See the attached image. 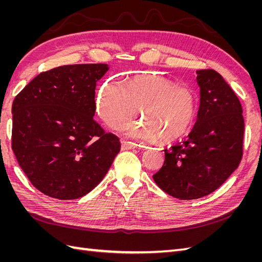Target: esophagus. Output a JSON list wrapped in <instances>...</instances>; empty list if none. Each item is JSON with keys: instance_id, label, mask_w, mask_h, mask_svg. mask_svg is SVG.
<instances>
[{"instance_id": "esophagus-1", "label": "esophagus", "mask_w": 262, "mask_h": 262, "mask_svg": "<svg viewBox=\"0 0 262 262\" xmlns=\"http://www.w3.org/2000/svg\"><path fill=\"white\" fill-rule=\"evenodd\" d=\"M138 144L133 143V142H129V141H121V148L122 149H132V148H136Z\"/></svg>"}]
</instances>
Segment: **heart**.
I'll use <instances>...</instances> for the list:
<instances>
[{
	"instance_id": "heart-1",
	"label": "heart",
	"mask_w": 262,
	"mask_h": 262,
	"mask_svg": "<svg viewBox=\"0 0 262 262\" xmlns=\"http://www.w3.org/2000/svg\"><path fill=\"white\" fill-rule=\"evenodd\" d=\"M97 109L100 118L113 129H120L133 121L140 110L144 123L126 126L129 137L172 142L191 126L196 98L187 86H176L162 75L145 74L124 83H107L98 94Z\"/></svg>"
}]
</instances>
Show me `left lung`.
Instances as JSON below:
<instances>
[{"label": "left lung", "instance_id": "1", "mask_svg": "<svg viewBox=\"0 0 262 262\" xmlns=\"http://www.w3.org/2000/svg\"><path fill=\"white\" fill-rule=\"evenodd\" d=\"M200 106L196 121L180 143L165 150L153 179L180 200L199 199L224 184L243 156L244 117L238 97L214 70L196 71Z\"/></svg>", "mask_w": 262, "mask_h": 262}]
</instances>
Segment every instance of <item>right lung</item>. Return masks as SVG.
Listing matches in <instances>:
<instances>
[{"label": "right lung", "mask_w": 262, "mask_h": 262, "mask_svg": "<svg viewBox=\"0 0 262 262\" xmlns=\"http://www.w3.org/2000/svg\"><path fill=\"white\" fill-rule=\"evenodd\" d=\"M108 64H72L37 75L12 106V148L35 188L60 200L81 198L105 177L120 141L94 120L96 83Z\"/></svg>", "instance_id": "add662e5"}]
</instances>
